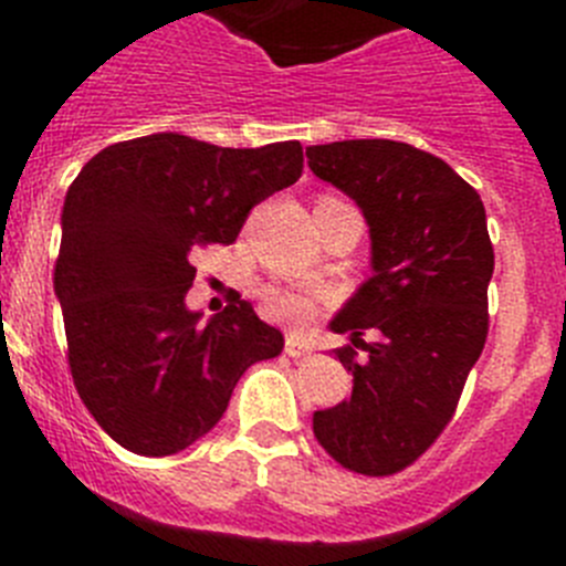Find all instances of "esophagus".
I'll use <instances>...</instances> for the list:
<instances>
[{"label":"esophagus","mask_w":566,"mask_h":566,"mask_svg":"<svg viewBox=\"0 0 566 566\" xmlns=\"http://www.w3.org/2000/svg\"><path fill=\"white\" fill-rule=\"evenodd\" d=\"M286 354H289V357H306L308 345L303 343L300 337H294V334H289V337H286Z\"/></svg>","instance_id":"obj_1"}]
</instances>
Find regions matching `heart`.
<instances>
[{"label":"heart","instance_id":"1","mask_svg":"<svg viewBox=\"0 0 566 566\" xmlns=\"http://www.w3.org/2000/svg\"><path fill=\"white\" fill-rule=\"evenodd\" d=\"M263 303H266V312L272 317L283 319L289 326H300V323H306L308 317L314 314V303L303 294L286 292V289H269L263 294Z\"/></svg>","mask_w":566,"mask_h":566}]
</instances>
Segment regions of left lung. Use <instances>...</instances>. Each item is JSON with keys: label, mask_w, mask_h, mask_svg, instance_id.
<instances>
[{"label": "left lung", "mask_w": 566, "mask_h": 566, "mask_svg": "<svg viewBox=\"0 0 566 566\" xmlns=\"http://www.w3.org/2000/svg\"><path fill=\"white\" fill-rule=\"evenodd\" d=\"M317 178L343 189L371 232V269L332 319L352 345V399L314 411L328 457L363 476L417 462L453 419L488 339L493 243L479 192L442 158L402 142L357 138L306 149ZM365 327L378 339L365 344Z\"/></svg>", "instance_id": "8db88e82"}]
</instances>
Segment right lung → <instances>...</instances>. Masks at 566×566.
Returning a JSON list of instances; mask_svg holds the SVG:
<instances>
[{
  "mask_svg": "<svg viewBox=\"0 0 566 566\" xmlns=\"http://www.w3.org/2000/svg\"><path fill=\"white\" fill-rule=\"evenodd\" d=\"M303 172L300 142L214 147L155 133L104 147L70 184L53 289L76 391L115 442L172 457L209 433L283 334L238 297L201 326L184 297L195 249L232 243Z\"/></svg>",
  "mask_w": 566,
  "mask_h": 566,
  "instance_id": "add662e5",
  "label": "right lung"
}]
</instances>
